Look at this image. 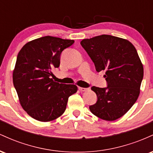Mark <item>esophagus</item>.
<instances>
[{
  "instance_id": "34e87169",
  "label": "esophagus",
  "mask_w": 153,
  "mask_h": 153,
  "mask_svg": "<svg viewBox=\"0 0 153 153\" xmlns=\"http://www.w3.org/2000/svg\"><path fill=\"white\" fill-rule=\"evenodd\" d=\"M78 90L81 92H84V91H88V88H82V87H78Z\"/></svg>"
}]
</instances>
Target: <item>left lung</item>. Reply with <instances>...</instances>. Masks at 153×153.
<instances>
[{
    "label": "left lung",
    "mask_w": 153,
    "mask_h": 153,
    "mask_svg": "<svg viewBox=\"0 0 153 153\" xmlns=\"http://www.w3.org/2000/svg\"><path fill=\"white\" fill-rule=\"evenodd\" d=\"M80 45L94 62L97 72L106 70V88L93 86L97 101L89 106L93 114L106 121L124 116L140 95L144 69L137 52L130 42L103 34L85 39Z\"/></svg>",
    "instance_id": "left-lung-1"
}]
</instances>
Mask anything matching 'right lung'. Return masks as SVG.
Listing matches in <instances>:
<instances>
[{
  "instance_id": "1",
  "label": "right lung",
  "mask_w": 153,
  "mask_h": 153,
  "mask_svg": "<svg viewBox=\"0 0 153 153\" xmlns=\"http://www.w3.org/2000/svg\"><path fill=\"white\" fill-rule=\"evenodd\" d=\"M74 40L46 36L26 43L17 56L13 82L22 108L40 122H50L66 109L78 87L54 82L52 69L59 68L61 53Z\"/></svg>"
}]
</instances>
